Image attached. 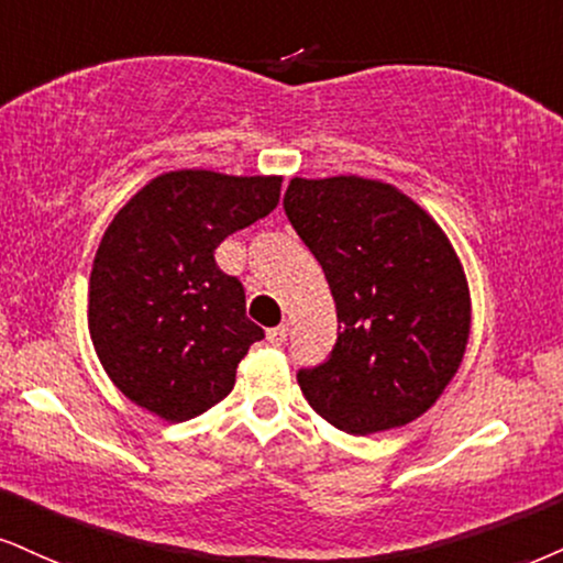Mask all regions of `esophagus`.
<instances>
[{
    "instance_id": "esophagus-1",
    "label": "esophagus",
    "mask_w": 563,
    "mask_h": 563,
    "mask_svg": "<svg viewBox=\"0 0 563 563\" xmlns=\"http://www.w3.org/2000/svg\"><path fill=\"white\" fill-rule=\"evenodd\" d=\"M287 323H282V325H274V329H268V334H266V339L274 346H279V344H284L287 342Z\"/></svg>"
}]
</instances>
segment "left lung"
Returning <instances> with one entry per match:
<instances>
[{
  "instance_id": "obj_1",
  "label": "left lung",
  "mask_w": 563,
  "mask_h": 563,
  "mask_svg": "<svg viewBox=\"0 0 563 563\" xmlns=\"http://www.w3.org/2000/svg\"><path fill=\"white\" fill-rule=\"evenodd\" d=\"M284 211L336 302L331 357L297 373L308 405L352 435L418 420L460 371L473 316L443 229L394 185L355 175L295 177Z\"/></svg>"
}]
</instances>
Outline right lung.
Segmentation results:
<instances>
[{"instance_id": "add662e5", "label": "right lung", "mask_w": 563, "mask_h": 563, "mask_svg": "<svg viewBox=\"0 0 563 563\" xmlns=\"http://www.w3.org/2000/svg\"><path fill=\"white\" fill-rule=\"evenodd\" d=\"M282 177L166 172L103 232L88 287V329L114 386L162 420L185 422L232 391L263 329L213 250L268 217Z\"/></svg>"}]
</instances>
